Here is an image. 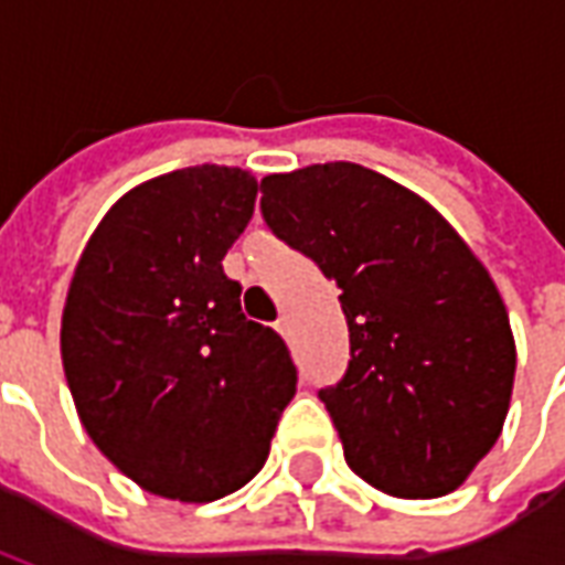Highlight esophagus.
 Instances as JSON below:
<instances>
[{
  "mask_svg": "<svg viewBox=\"0 0 565 565\" xmlns=\"http://www.w3.org/2000/svg\"><path fill=\"white\" fill-rule=\"evenodd\" d=\"M275 330L281 332V335H290V318H287V315H281V318L275 320Z\"/></svg>",
  "mask_w": 565,
  "mask_h": 565,
  "instance_id": "34e87169",
  "label": "esophagus"
}]
</instances>
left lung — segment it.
Returning <instances> with one entry per match:
<instances>
[{"label":"left lung","mask_w":565,"mask_h":565,"mask_svg":"<svg viewBox=\"0 0 565 565\" xmlns=\"http://www.w3.org/2000/svg\"><path fill=\"white\" fill-rule=\"evenodd\" d=\"M281 242L339 284L351 363L320 391L344 460L391 497H445L497 445L514 335L497 284L426 199L356 162L259 181Z\"/></svg>","instance_id":"8db88e82"}]
</instances>
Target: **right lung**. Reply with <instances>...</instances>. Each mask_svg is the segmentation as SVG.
<instances>
[{
    "label": "right lung",
    "instance_id": "right-lung-1",
    "mask_svg": "<svg viewBox=\"0 0 565 565\" xmlns=\"http://www.w3.org/2000/svg\"><path fill=\"white\" fill-rule=\"evenodd\" d=\"M257 190L214 162L150 178L108 209L68 284L60 354L81 424L157 497L245 487L296 393L287 344L242 315L221 266Z\"/></svg>",
    "mask_w": 565,
    "mask_h": 565
}]
</instances>
